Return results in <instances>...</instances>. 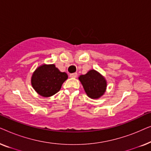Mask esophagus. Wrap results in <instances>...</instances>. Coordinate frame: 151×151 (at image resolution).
I'll return each instance as SVG.
<instances>
[{"label": "esophagus", "mask_w": 151, "mask_h": 151, "mask_svg": "<svg viewBox=\"0 0 151 151\" xmlns=\"http://www.w3.org/2000/svg\"><path fill=\"white\" fill-rule=\"evenodd\" d=\"M78 76V73H73L70 74V77L71 78H76Z\"/></svg>", "instance_id": "esophagus-1"}]
</instances>
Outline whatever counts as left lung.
<instances>
[{
	"mask_svg": "<svg viewBox=\"0 0 151 151\" xmlns=\"http://www.w3.org/2000/svg\"><path fill=\"white\" fill-rule=\"evenodd\" d=\"M79 80L89 98L96 99L104 93L106 82L104 78L98 71L91 70L85 75L80 76Z\"/></svg>",
	"mask_w": 151,
	"mask_h": 151,
	"instance_id": "8db88e82",
	"label": "left lung"
}]
</instances>
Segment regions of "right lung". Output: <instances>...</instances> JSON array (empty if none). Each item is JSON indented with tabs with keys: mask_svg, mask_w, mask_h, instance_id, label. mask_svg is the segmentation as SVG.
I'll return each instance as SVG.
<instances>
[{
	"mask_svg": "<svg viewBox=\"0 0 151 151\" xmlns=\"http://www.w3.org/2000/svg\"><path fill=\"white\" fill-rule=\"evenodd\" d=\"M67 78V74L60 71L54 65H43L33 74L32 84L39 95L50 97L59 91Z\"/></svg>",
	"mask_w": 151,
	"mask_h": 151,
	"instance_id": "1",
	"label": "right lung"
}]
</instances>
